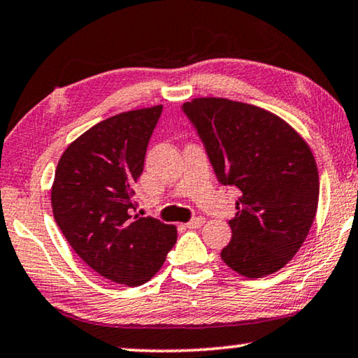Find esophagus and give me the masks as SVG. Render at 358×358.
Returning <instances> with one entry per match:
<instances>
[{
  "instance_id": "esophagus-1",
  "label": "esophagus",
  "mask_w": 358,
  "mask_h": 358,
  "mask_svg": "<svg viewBox=\"0 0 358 358\" xmlns=\"http://www.w3.org/2000/svg\"><path fill=\"white\" fill-rule=\"evenodd\" d=\"M204 222H206V218L196 217V218H193V220H191V222L186 223L185 227L189 228V230H196V228H201L202 225H204Z\"/></svg>"
}]
</instances>
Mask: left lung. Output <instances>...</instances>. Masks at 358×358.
<instances>
[{"mask_svg": "<svg viewBox=\"0 0 358 358\" xmlns=\"http://www.w3.org/2000/svg\"><path fill=\"white\" fill-rule=\"evenodd\" d=\"M183 110L218 181L239 189L222 260L248 278L275 273L294 257L315 220L320 181L312 149L287 122L257 106L194 98Z\"/></svg>", "mask_w": 358, "mask_h": 358, "instance_id": "1", "label": "left lung"}]
</instances>
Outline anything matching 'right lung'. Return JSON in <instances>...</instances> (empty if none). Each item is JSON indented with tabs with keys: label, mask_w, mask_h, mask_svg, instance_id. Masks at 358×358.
Returning <instances> with one entry per match:
<instances>
[{
	"label": "right lung",
	"mask_w": 358,
	"mask_h": 358,
	"mask_svg": "<svg viewBox=\"0 0 358 358\" xmlns=\"http://www.w3.org/2000/svg\"><path fill=\"white\" fill-rule=\"evenodd\" d=\"M161 112L159 104L96 124L67 146L52 181V213L67 243L96 273L119 285H145L177 243V227L130 215Z\"/></svg>",
	"instance_id": "right-lung-1"
}]
</instances>
